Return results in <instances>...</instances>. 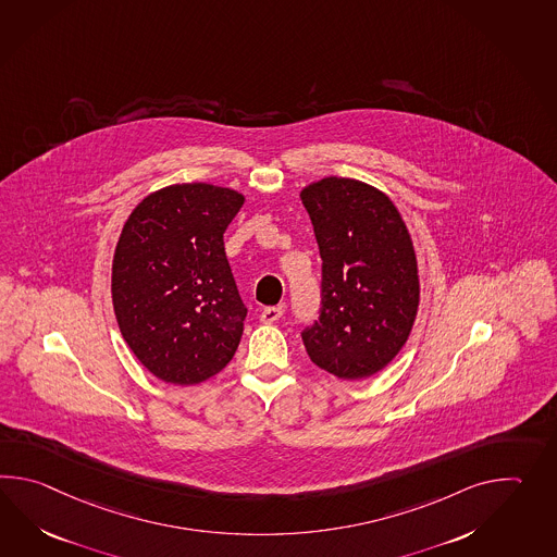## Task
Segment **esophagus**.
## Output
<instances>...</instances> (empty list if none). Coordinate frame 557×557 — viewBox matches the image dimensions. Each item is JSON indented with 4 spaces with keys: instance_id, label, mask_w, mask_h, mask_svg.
Listing matches in <instances>:
<instances>
[{
    "instance_id": "1",
    "label": "esophagus",
    "mask_w": 557,
    "mask_h": 557,
    "mask_svg": "<svg viewBox=\"0 0 557 557\" xmlns=\"http://www.w3.org/2000/svg\"><path fill=\"white\" fill-rule=\"evenodd\" d=\"M282 315H284V308L282 306H272V308L263 309L260 318L263 323H273L277 322Z\"/></svg>"
}]
</instances>
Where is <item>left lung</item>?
Here are the masks:
<instances>
[{"label":"left lung","mask_w":557,"mask_h":557,"mask_svg":"<svg viewBox=\"0 0 557 557\" xmlns=\"http://www.w3.org/2000/svg\"><path fill=\"white\" fill-rule=\"evenodd\" d=\"M322 256L320 318L301 332L311 361L339 380L384 370L420 306L416 251L394 201L358 180L301 191Z\"/></svg>","instance_id":"obj_1"}]
</instances>
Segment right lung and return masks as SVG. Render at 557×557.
<instances>
[{
    "label": "right lung",
    "mask_w": 557,
    "mask_h": 557,
    "mask_svg": "<svg viewBox=\"0 0 557 557\" xmlns=\"http://www.w3.org/2000/svg\"><path fill=\"white\" fill-rule=\"evenodd\" d=\"M242 206L227 187L175 184L149 194L122 230L113 311L136 358L168 384L206 382L239 346L248 308L223 234Z\"/></svg>",
    "instance_id": "1"
}]
</instances>
